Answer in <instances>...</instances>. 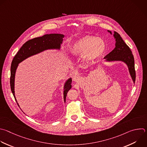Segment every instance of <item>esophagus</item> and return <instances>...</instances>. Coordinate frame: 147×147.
Listing matches in <instances>:
<instances>
[{
  "mask_svg": "<svg viewBox=\"0 0 147 147\" xmlns=\"http://www.w3.org/2000/svg\"><path fill=\"white\" fill-rule=\"evenodd\" d=\"M78 79H79V76H75L74 78V80L75 81H77L78 80Z\"/></svg>",
  "mask_w": 147,
  "mask_h": 147,
  "instance_id": "esophagus-1",
  "label": "esophagus"
}]
</instances>
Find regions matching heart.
<instances>
[{"label":"heart","mask_w":147,"mask_h":147,"mask_svg":"<svg viewBox=\"0 0 147 147\" xmlns=\"http://www.w3.org/2000/svg\"><path fill=\"white\" fill-rule=\"evenodd\" d=\"M106 49V43L102 39L86 35L76 41L70 51L74 55H84L87 62H93L102 56Z\"/></svg>","instance_id":"b5f03b06"}]
</instances>
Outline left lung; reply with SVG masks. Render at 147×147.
<instances>
[{"label":"left lung","instance_id":"8db88e82","mask_svg":"<svg viewBox=\"0 0 147 147\" xmlns=\"http://www.w3.org/2000/svg\"><path fill=\"white\" fill-rule=\"evenodd\" d=\"M108 31L111 34V31ZM114 36L116 41L115 47L111 52L105 57V59H106L107 61H120L124 62L128 66L130 76L134 83L136 80V71L134 59L131 51L119 33L114 32Z\"/></svg>","mask_w":147,"mask_h":147}]
</instances>
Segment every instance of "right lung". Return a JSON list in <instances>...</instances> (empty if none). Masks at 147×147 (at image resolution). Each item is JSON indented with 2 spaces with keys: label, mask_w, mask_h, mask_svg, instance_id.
Segmentation results:
<instances>
[{
  "label": "right lung",
  "mask_w": 147,
  "mask_h": 147,
  "mask_svg": "<svg viewBox=\"0 0 147 147\" xmlns=\"http://www.w3.org/2000/svg\"><path fill=\"white\" fill-rule=\"evenodd\" d=\"M63 37L64 35L61 34L54 33L45 34L42 37H36L27 41L20 49L11 62L10 80L11 90L16 102L17 100L14 94V78L18 63L27 58L45 50H48V49H60L61 44L62 43ZM71 79L69 78L65 84L63 92L65 102H66L67 93L71 88ZM17 105H18V103Z\"/></svg>",
  "instance_id": "right-lung-1"
}]
</instances>
